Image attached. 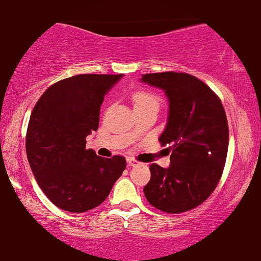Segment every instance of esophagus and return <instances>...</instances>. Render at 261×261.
<instances>
[{
  "instance_id": "1",
  "label": "esophagus",
  "mask_w": 261,
  "mask_h": 261,
  "mask_svg": "<svg viewBox=\"0 0 261 261\" xmlns=\"http://www.w3.org/2000/svg\"><path fill=\"white\" fill-rule=\"evenodd\" d=\"M140 164H141V163H139L136 159H134V158H128L127 159V165L128 166H138V165H140Z\"/></svg>"
}]
</instances>
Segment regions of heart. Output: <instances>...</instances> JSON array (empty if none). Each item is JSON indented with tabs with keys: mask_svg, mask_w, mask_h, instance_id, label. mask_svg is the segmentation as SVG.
<instances>
[{
	"mask_svg": "<svg viewBox=\"0 0 261 261\" xmlns=\"http://www.w3.org/2000/svg\"><path fill=\"white\" fill-rule=\"evenodd\" d=\"M133 102L135 110L144 109L147 106H159V97L152 92L146 91V90H138L133 95Z\"/></svg>",
	"mask_w": 261,
	"mask_h": 261,
	"instance_id": "b5f03b06",
	"label": "heart"
}]
</instances>
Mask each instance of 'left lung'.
Here are the masks:
<instances>
[{
    "mask_svg": "<svg viewBox=\"0 0 261 261\" xmlns=\"http://www.w3.org/2000/svg\"><path fill=\"white\" fill-rule=\"evenodd\" d=\"M141 81L163 89L169 98V119L159 141L171 151L167 169L150 165L145 196L167 214L195 209L213 194L224 171L229 127L223 103L205 82L185 72L146 73Z\"/></svg>",
    "mask_w": 261,
    "mask_h": 261,
    "instance_id": "obj_1",
    "label": "left lung"
}]
</instances>
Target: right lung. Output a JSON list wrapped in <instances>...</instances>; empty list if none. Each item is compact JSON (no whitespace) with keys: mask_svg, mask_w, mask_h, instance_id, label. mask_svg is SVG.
I'll return each instance as SVG.
<instances>
[{"mask_svg":"<svg viewBox=\"0 0 261 261\" xmlns=\"http://www.w3.org/2000/svg\"><path fill=\"white\" fill-rule=\"evenodd\" d=\"M122 75L85 73L51 85L32 110L26 153L34 176L52 204L70 213L98 206L126 169V159H103L86 149L106 92Z\"/></svg>","mask_w":261,"mask_h":261,"instance_id":"obj_1","label":"right lung"}]
</instances>
